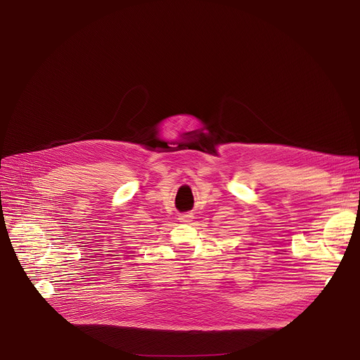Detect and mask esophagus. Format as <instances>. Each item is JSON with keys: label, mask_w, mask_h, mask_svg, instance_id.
<instances>
[{"label": "esophagus", "mask_w": 360, "mask_h": 360, "mask_svg": "<svg viewBox=\"0 0 360 360\" xmlns=\"http://www.w3.org/2000/svg\"><path fill=\"white\" fill-rule=\"evenodd\" d=\"M179 219H181V222L188 224V222H191V221L193 219V215H192V214H184V215L179 217Z\"/></svg>", "instance_id": "obj_1"}]
</instances>
